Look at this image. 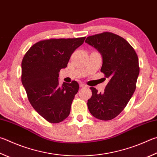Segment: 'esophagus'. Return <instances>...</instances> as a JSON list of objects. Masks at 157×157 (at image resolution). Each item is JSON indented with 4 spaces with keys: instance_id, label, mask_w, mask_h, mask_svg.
Returning a JSON list of instances; mask_svg holds the SVG:
<instances>
[{
    "instance_id": "34e87169",
    "label": "esophagus",
    "mask_w": 157,
    "mask_h": 157,
    "mask_svg": "<svg viewBox=\"0 0 157 157\" xmlns=\"http://www.w3.org/2000/svg\"><path fill=\"white\" fill-rule=\"evenodd\" d=\"M79 86H80L81 88H86V87H87V86L86 85H85V84H79Z\"/></svg>"
}]
</instances>
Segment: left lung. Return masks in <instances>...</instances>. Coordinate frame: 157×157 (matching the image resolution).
<instances>
[{"label":"left lung","instance_id":"8db88e82","mask_svg":"<svg viewBox=\"0 0 157 157\" xmlns=\"http://www.w3.org/2000/svg\"><path fill=\"white\" fill-rule=\"evenodd\" d=\"M85 42L101 54V72L109 79L103 93L90 87L92 96L87 102L88 110L97 119L111 120L122 112L136 89L139 74L138 56L126 40L111 32L88 36Z\"/></svg>","mask_w":157,"mask_h":157}]
</instances>
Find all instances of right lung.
<instances>
[{
  "instance_id": "right-lung-1",
  "label": "right lung",
  "mask_w": 157,
  "mask_h": 157,
  "mask_svg": "<svg viewBox=\"0 0 157 157\" xmlns=\"http://www.w3.org/2000/svg\"><path fill=\"white\" fill-rule=\"evenodd\" d=\"M85 38L43 40L31 46L22 59L21 81L27 98L36 112L50 123H59L69 115L79 84L73 81L59 86V73L67 67L72 53Z\"/></svg>"
}]
</instances>
